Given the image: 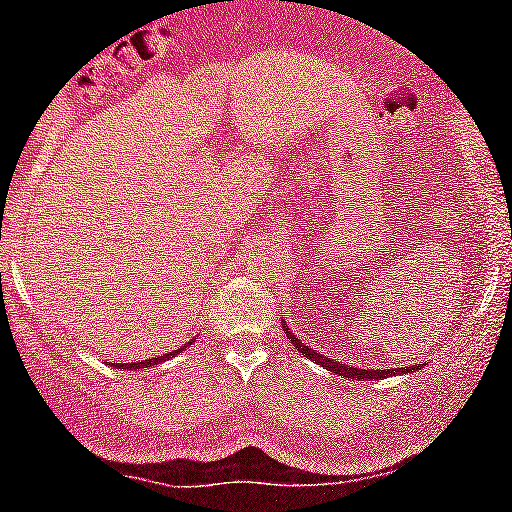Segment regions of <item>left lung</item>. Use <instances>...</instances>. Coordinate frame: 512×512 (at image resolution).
<instances>
[{
  "label": "left lung",
  "instance_id": "1",
  "mask_svg": "<svg viewBox=\"0 0 512 512\" xmlns=\"http://www.w3.org/2000/svg\"><path fill=\"white\" fill-rule=\"evenodd\" d=\"M285 334H287L289 344H292V347L297 349V352H302L304 356H309V359H312L314 364L324 366V369H327V371H334V374H339V376H347V379H356V381H359V379L361 381L369 379V381H374V379H386V376H391V374H409L411 369H416V366H401V369H369V366H366V369H354V366L337 364V361H334V359H327V356L317 354V352H314V349L304 347V344L299 342V339L294 337V334L289 332V329H285Z\"/></svg>",
  "mask_w": 512,
  "mask_h": 512
}]
</instances>
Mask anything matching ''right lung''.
Returning a JSON list of instances; mask_svg holds the SVG:
<instances>
[{"instance_id": "add662e5", "label": "right lung", "mask_w": 512, "mask_h": 512, "mask_svg": "<svg viewBox=\"0 0 512 512\" xmlns=\"http://www.w3.org/2000/svg\"><path fill=\"white\" fill-rule=\"evenodd\" d=\"M185 347H190V344H185ZM175 356V352L173 354H163V356H158V359H146V361H131V364H126V369L128 371H133V369H146V366H156V364H160V361H165V359H173ZM123 366V364H121Z\"/></svg>"}]
</instances>
